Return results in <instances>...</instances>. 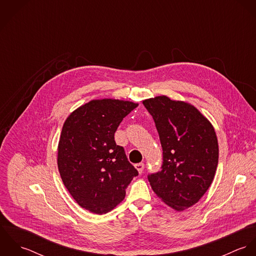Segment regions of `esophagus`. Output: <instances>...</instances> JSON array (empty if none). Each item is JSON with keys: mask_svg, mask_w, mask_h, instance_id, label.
Wrapping results in <instances>:
<instances>
[{"mask_svg": "<svg viewBox=\"0 0 256 256\" xmlns=\"http://www.w3.org/2000/svg\"><path fill=\"white\" fill-rule=\"evenodd\" d=\"M135 168H136V170H138V172H139V174H142V172H143V170H144L145 164H144L143 162H140V164H135Z\"/></svg>", "mask_w": 256, "mask_h": 256, "instance_id": "obj_1", "label": "esophagus"}]
</instances>
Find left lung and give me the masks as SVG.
<instances>
[{
    "label": "left lung",
    "instance_id": "1",
    "mask_svg": "<svg viewBox=\"0 0 256 256\" xmlns=\"http://www.w3.org/2000/svg\"><path fill=\"white\" fill-rule=\"evenodd\" d=\"M162 148L160 172L148 180L166 205L183 211L196 204L214 180L219 146L211 122L190 104L166 96L143 102Z\"/></svg>",
    "mask_w": 256,
    "mask_h": 256
}]
</instances>
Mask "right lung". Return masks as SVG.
I'll use <instances>...</instances> for the list:
<instances>
[{
    "label": "right lung",
    "instance_id": "add662e5",
    "mask_svg": "<svg viewBox=\"0 0 256 256\" xmlns=\"http://www.w3.org/2000/svg\"><path fill=\"white\" fill-rule=\"evenodd\" d=\"M138 106L128 100H94L74 110L64 122L57 164L62 182L76 202L98 215L125 198L138 170L114 140L117 127Z\"/></svg>",
    "mask_w": 256,
    "mask_h": 256
}]
</instances>
